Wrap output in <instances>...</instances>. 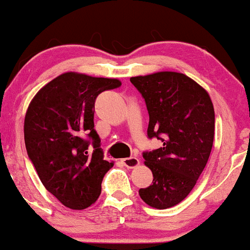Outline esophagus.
Wrapping results in <instances>:
<instances>
[{"mask_svg":"<svg viewBox=\"0 0 250 250\" xmlns=\"http://www.w3.org/2000/svg\"><path fill=\"white\" fill-rule=\"evenodd\" d=\"M122 163L125 167H129V169H132V167H138L139 159L136 158V157H129V158L122 159Z\"/></svg>","mask_w":250,"mask_h":250,"instance_id":"esophagus-1","label":"esophagus"}]
</instances>
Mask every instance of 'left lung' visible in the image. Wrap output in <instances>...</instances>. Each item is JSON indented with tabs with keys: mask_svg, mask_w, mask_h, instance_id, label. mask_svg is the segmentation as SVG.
<instances>
[{
	"mask_svg": "<svg viewBox=\"0 0 250 250\" xmlns=\"http://www.w3.org/2000/svg\"><path fill=\"white\" fill-rule=\"evenodd\" d=\"M130 83L145 99L147 138L163 144L143 152L153 181L139 195L151 207L169 208L186 199L206 167L214 138L213 104L200 85L181 73H154Z\"/></svg>",
	"mask_w": 250,
	"mask_h": 250,
	"instance_id": "obj_1",
	"label": "left lung"
}]
</instances>
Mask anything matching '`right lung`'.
<instances>
[{
	"label": "right lung",
	"instance_id": "1",
	"mask_svg": "<svg viewBox=\"0 0 250 250\" xmlns=\"http://www.w3.org/2000/svg\"><path fill=\"white\" fill-rule=\"evenodd\" d=\"M121 86L117 79L64 73L46 83L25 117V145L42 183L72 209L98 199L114 163L104 160L94 129V103L102 92Z\"/></svg>",
	"mask_w": 250,
	"mask_h": 250
}]
</instances>
